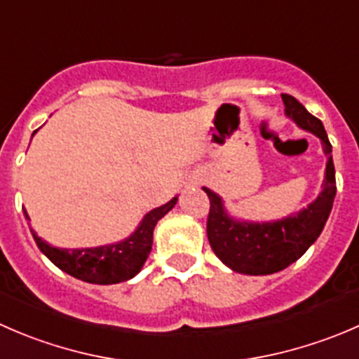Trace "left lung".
I'll return each instance as SVG.
<instances>
[{"mask_svg": "<svg viewBox=\"0 0 359 359\" xmlns=\"http://www.w3.org/2000/svg\"><path fill=\"white\" fill-rule=\"evenodd\" d=\"M283 102L286 116L302 130L311 131L323 142V151L328 161L319 196L309 203L307 208L279 221L250 222L233 219L226 212L222 198L208 187H203L210 200L207 236L212 250L233 272L245 276H270L300 259L321 235L337 194L332 144L325 126L291 95H283Z\"/></svg>", "mask_w": 359, "mask_h": 359, "instance_id": "left-lung-1", "label": "left lung"}]
</instances>
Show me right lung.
Masks as SVG:
<instances>
[{"label": "right lung", "mask_w": 359, "mask_h": 359, "mask_svg": "<svg viewBox=\"0 0 359 359\" xmlns=\"http://www.w3.org/2000/svg\"><path fill=\"white\" fill-rule=\"evenodd\" d=\"M36 133V131H34ZM33 133V135H34ZM177 203V196L168 203L154 208L138 224L135 233L117 243L86 249H59L41 240L31 229L38 249L52 261L62 272L69 273L75 279L91 284H117L130 280L142 270L152 249V233L161 217H165ZM29 221V215L24 210Z\"/></svg>", "instance_id": "obj_1"}]
</instances>
